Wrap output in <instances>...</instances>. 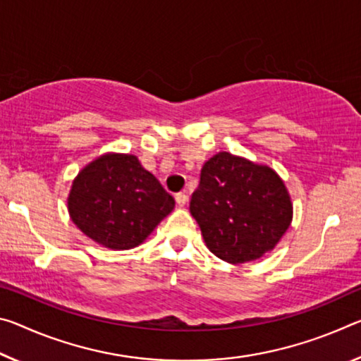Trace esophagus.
Returning a JSON list of instances; mask_svg holds the SVG:
<instances>
[{
    "label": "esophagus",
    "mask_w": 361,
    "mask_h": 361,
    "mask_svg": "<svg viewBox=\"0 0 361 361\" xmlns=\"http://www.w3.org/2000/svg\"><path fill=\"white\" fill-rule=\"evenodd\" d=\"M175 201H176V204L180 205V207H183V205H186V202H188V196L185 192H178L175 196Z\"/></svg>",
    "instance_id": "1"
}]
</instances>
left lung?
I'll return each instance as SVG.
<instances>
[{
	"mask_svg": "<svg viewBox=\"0 0 361 361\" xmlns=\"http://www.w3.org/2000/svg\"><path fill=\"white\" fill-rule=\"evenodd\" d=\"M190 210L210 252L234 265L270 252L293 220V204L276 171L230 152L204 164Z\"/></svg>",
	"mask_w": 361,
	"mask_h": 361,
	"instance_id": "obj_1",
	"label": "left lung"
}]
</instances>
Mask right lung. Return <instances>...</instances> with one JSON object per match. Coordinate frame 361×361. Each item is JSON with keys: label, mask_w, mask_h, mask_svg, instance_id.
<instances>
[{"label": "right lung", "mask_w": 361, "mask_h": 361, "mask_svg": "<svg viewBox=\"0 0 361 361\" xmlns=\"http://www.w3.org/2000/svg\"><path fill=\"white\" fill-rule=\"evenodd\" d=\"M68 214L104 247H136L175 207L159 180L130 154H106L73 180Z\"/></svg>", "instance_id": "right-lung-1"}]
</instances>
